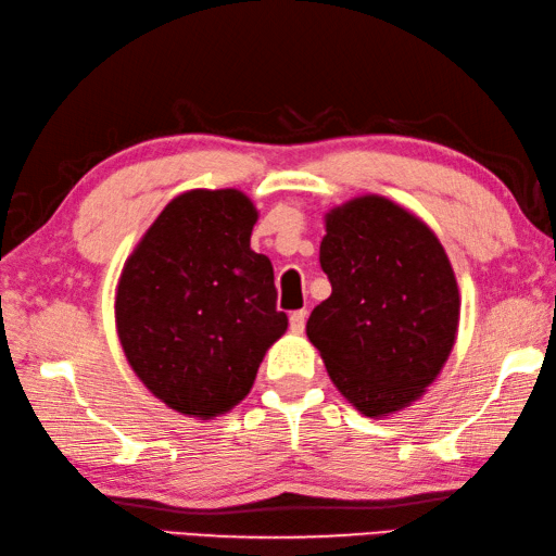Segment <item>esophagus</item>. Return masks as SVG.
I'll return each instance as SVG.
<instances>
[{
    "instance_id": "1",
    "label": "esophagus",
    "mask_w": 556,
    "mask_h": 556,
    "mask_svg": "<svg viewBox=\"0 0 556 556\" xmlns=\"http://www.w3.org/2000/svg\"><path fill=\"white\" fill-rule=\"evenodd\" d=\"M305 321H307V309H298L290 314V329L295 333L305 331Z\"/></svg>"
}]
</instances>
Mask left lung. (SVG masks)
I'll use <instances>...</instances> for the list:
<instances>
[{
  "instance_id": "1",
  "label": "left lung",
  "mask_w": 556,
  "mask_h": 556,
  "mask_svg": "<svg viewBox=\"0 0 556 556\" xmlns=\"http://www.w3.org/2000/svg\"><path fill=\"white\" fill-rule=\"evenodd\" d=\"M319 264L331 295L309 314V341L358 412H400L455 343L459 292L445 249L404 207L363 195L327 215Z\"/></svg>"
}]
</instances>
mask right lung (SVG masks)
<instances>
[{
  "label": "right lung",
  "mask_w": 556,
  "mask_h": 556,
  "mask_svg": "<svg viewBox=\"0 0 556 556\" xmlns=\"http://www.w3.org/2000/svg\"><path fill=\"white\" fill-rule=\"evenodd\" d=\"M256 217L242 191L198 188L174 198L125 261L115 295L121 345L174 412H229L288 329L274 266L249 247Z\"/></svg>",
  "instance_id": "1"
}]
</instances>
